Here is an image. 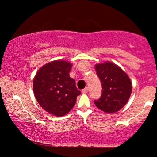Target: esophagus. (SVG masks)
I'll return each instance as SVG.
<instances>
[{
	"label": "esophagus",
	"instance_id": "obj_1",
	"mask_svg": "<svg viewBox=\"0 0 157 157\" xmlns=\"http://www.w3.org/2000/svg\"><path fill=\"white\" fill-rule=\"evenodd\" d=\"M87 92H88V88L87 87H86L85 89L82 90V94H86Z\"/></svg>",
	"mask_w": 157,
	"mask_h": 157
}]
</instances>
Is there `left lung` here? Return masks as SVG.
<instances>
[{"label": "left lung", "instance_id": "obj_1", "mask_svg": "<svg viewBox=\"0 0 157 157\" xmlns=\"http://www.w3.org/2000/svg\"><path fill=\"white\" fill-rule=\"evenodd\" d=\"M97 75L101 81L102 94L94 104L106 113H115L127 103L132 91L131 81L125 71L110 62L97 64Z\"/></svg>", "mask_w": 157, "mask_h": 157}]
</instances>
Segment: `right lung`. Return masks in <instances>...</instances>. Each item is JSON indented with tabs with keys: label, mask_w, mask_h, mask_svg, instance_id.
Segmentation results:
<instances>
[{
	"label": "right lung",
	"mask_w": 157,
	"mask_h": 157,
	"mask_svg": "<svg viewBox=\"0 0 157 157\" xmlns=\"http://www.w3.org/2000/svg\"><path fill=\"white\" fill-rule=\"evenodd\" d=\"M72 65L55 60L44 65L36 74L33 90L37 101L45 111L56 117L64 116L75 105L81 91L69 77Z\"/></svg>",
	"instance_id": "add662e5"
}]
</instances>
